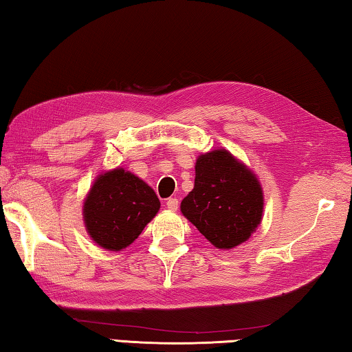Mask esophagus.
Listing matches in <instances>:
<instances>
[{
    "label": "esophagus",
    "instance_id": "obj_1",
    "mask_svg": "<svg viewBox=\"0 0 352 352\" xmlns=\"http://www.w3.org/2000/svg\"><path fill=\"white\" fill-rule=\"evenodd\" d=\"M178 204H180V201H178L177 197H170V199L166 200V206H168L170 211H177L178 210Z\"/></svg>",
    "mask_w": 352,
    "mask_h": 352
}]
</instances>
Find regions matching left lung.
Returning <instances> with one entry per match:
<instances>
[{
  "label": "left lung",
  "mask_w": 352,
  "mask_h": 352,
  "mask_svg": "<svg viewBox=\"0 0 352 352\" xmlns=\"http://www.w3.org/2000/svg\"><path fill=\"white\" fill-rule=\"evenodd\" d=\"M262 189L256 177L226 151L201 155L195 163L194 189L182 212L217 248L245 242L261 222Z\"/></svg>",
  "instance_id": "obj_1"
}]
</instances>
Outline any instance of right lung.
<instances>
[{
	"instance_id": "right-lung-1",
	"label": "right lung",
	"mask_w": 352,
	"mask_h": 352,
	"mask_svg": "<svg viewBox=\"0 0 352 352\" xmlns=\"http://www.w3.org/2000/svg\"><path fill=\"white\" fill-rule=\"evenodd\" d=\"M160 210L151 186L124 169H115L94 182L83 205V219L93 241L118 252L141 234Z\"/></svg>"
}]
</instances>
